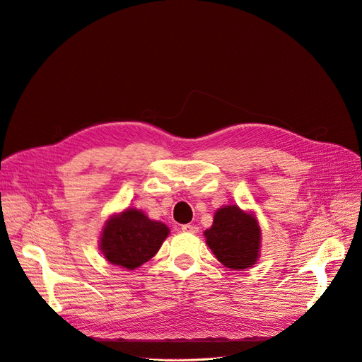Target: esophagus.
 <instances>
[{
	"mask_svg": "<svg viewBox=\"0 0 362 362\" xmlns=\"http://www.w3.org/2000/svg\"><path fill=\"white\" fill-rule=\"evenodd\" d=\"M182 231L189 233V234H196V233H198V226L186 223V225H182Z\"/></svg>",
	"mask_w": 362,
	"mask_h": 362,
	"instance_id": "esophagus-1",
	"label": "esophagus"
}]
</instances>
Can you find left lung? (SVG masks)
Wrapping results in <instances>:
<instances>
[{"mask_svg": "<svg viewBox=\"0 0 362 362\" xmlns=\"http://www.w3.org/2000/svg\"><path fill=\"white\" fill-rule=\"evenodd\" d=\"M259 226L255 218L238 206H223L216 211L214 225L206 229V244L228 269L252 267L258 258Z\"/></svg>", "mask_w": 362, "mask_h": 362, "instance_id": "obj_1", "label": "left lung"}]
</instances>
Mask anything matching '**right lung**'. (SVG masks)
<instances>
[{
  "mask_svg": "<svg viewBox=\"0 0 362 362\" xmlns=\"http://www.w3.org/2000/svg\"><path fill=\"white\" fill-rule=\"evenodd\" d=\"M168 235L166 225L131 208L107 222L101 250L111 264L134 270L154 257Z\"/></svg>",
  "mask_w": 362,
  "mask_h": 362,
  "instance_id": "right-lung-1",
  "label": "right lung"
}]
</instances>
